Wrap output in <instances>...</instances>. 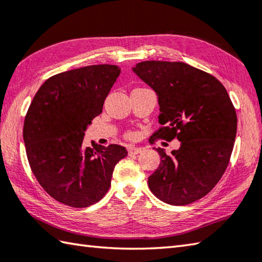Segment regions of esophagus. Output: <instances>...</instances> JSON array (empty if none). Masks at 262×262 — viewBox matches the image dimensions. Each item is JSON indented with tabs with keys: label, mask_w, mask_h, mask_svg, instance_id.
Here are the masks:
<instances>
[{
	"label": "esophagus",
	"mask_w": 262,
	"mask_h": 262,
	"mask_svg": "<svg viewBox=\"0 0 262 262\" xmlns=\"http://www.w3.org/2000/svg\"><path fill=\"white\" fill-rule=\"evenodd\" d=\"M143 151L142 147H138V146H132L128 148V155L129 156H136L138 153H141Z\"/></svg>",
	"instance_id": "obj_1"
}]
</instances>
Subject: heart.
Here are the masks:
<instances>
[{
	"label": "heart",
	"mask_w": 262,
	"mask_h": 262,
	"mask_svg": "<svg viewBox=\"0 0 262 262\" xmlns=\"http://www.w3.org/2000/svg\"><path fill=\"white\" fill-rule=\"evenodd\" d=\"M126 137H128V138H130V137H133V135L130 134V133H128V134L126 135Z\"/></svg>",
	"instance_id": "b5f03b06"
}]
</instances>
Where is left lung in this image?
I'll list each match as a JSON object with an SVG mask.
<instances>
[{"label":"left lung","instance_id":"obj_1","mask_svg":"<svg viewBox=\"0 0 262 262\" xmlns=\"http://www.w3.org/2000/svg\"><path fill=\"white\" fill-rule=\"evenodd\" d=\"M158 95L162 127L156 138L181 142L148 177L155 195L171 206L198 201L217 185L229 163L237 117L226 89L206 71L184 62L143 61L133 68Z\"/></svg>","mask_w":262,"mask_h":262}]
</instances>
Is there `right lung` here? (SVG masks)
I'll use <instances>...</instances> for the list:
<instances>
[{
  "instance_id": "right-lung-1",
  "label": "right lung",
  "mask_w": 262,
  "mask_h": 262,
  "mask_svg": "<svg viewBox=\"0 0 262 262\" xmlns=\"http://www.w3.org/2000/svg\"><path fill=\"white\" fill-rule=\"evenodd\" d=\"M120 68L93 64L50 77L39 87L24 122L29 166L49 195L73 208L99 202L112 172L127 157L124 146L85 147L86 127L99 116Z\"/></svg>"
}]
</instances>
